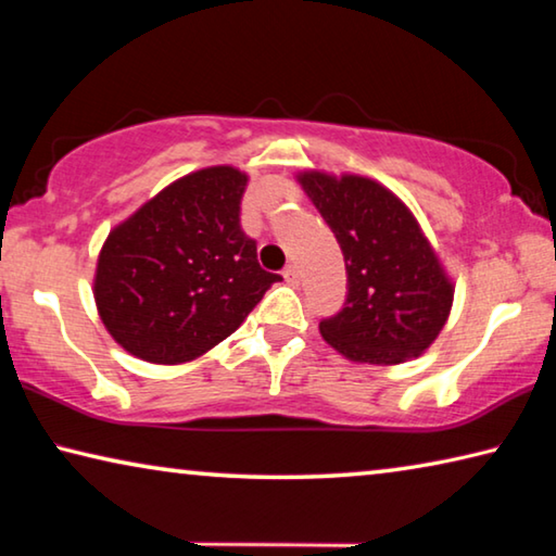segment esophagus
<instances>
[{"label": "esophagus", "instance_id": "obj_1", "mask_svg": "<svg viewBox=\"0 0 556 556\" xmlns=\"http://www.w3.org/2000/svg\"><path fill=\"white\" fill-rule=\"evenodd\" d=\"M281 275H285V279L289 281V285H299V269H296V265H287Z\"/></svg>", "mask_w": 556, "mask_h": 556}]
</instances>
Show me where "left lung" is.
<instances>
[{
    "instance_id": "8db88e82",
    "label": "left lung",
    "mask_w": 556,
    "mask_h": 556,
    "mask_svg": "<svg viewBox=\"0 0 556 556\" xmlns=\"http://www.w3.org/2000/svg\"><path fill=\"white\" fill-rule=\"evenodd\" d=\"M299 184L345 260V304L318 324L324 341L353 363L419 357L446 324L454 285L417 218L372 178L304 172Z\"/></svg>"
}]
</instances>
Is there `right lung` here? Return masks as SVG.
Listing matches in <instances>:
<instances>
[{"mask_svg":"<svg viewBox=\"0 0 556 556\" xmlns=\"http://www.w3.org/2000/svg\"><path fill=\"white\" fill-rule=\"evenodd\" d=\"M248 176L211 166L178 178L102 244L96 304L110 336L147 363L211 351L248 318L279 275L262 269L240 228Z\"/></svg>","mask_w":556,"mask_h":556,"instance_id":"right-lung-1","label":"right lung"}]
</instances>
